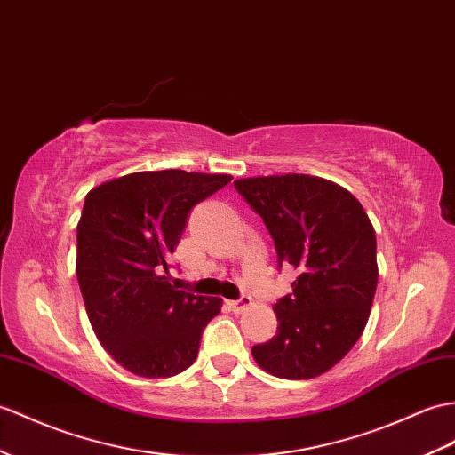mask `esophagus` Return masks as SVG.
Segmentation results:
<instances>
[{
  "instance_id": "34e87169",
  "label": "esophagus",
  "mask_w": 455,
  "mask_h": 455,
  "mask_svg": "<svg viewBox=\"0 0 455 455\" xmlns=\"http://www.w3.org/2000/svg\"><path fill=\"white\" fill-rule=\"evenodd\" d=\"M227 304H228V308L235 312V314H242V312H246L250 306H251V299L250 297H242L238 300H228Z\"/></svg>"
}]
</instances>
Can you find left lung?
Instances as JSON below:
<instances>
[{
    "instance_id": "left-lung-1",
    "label": "left lung",
    "mask_w": 455,
    "mask_h": 455,
    "mask_svg": "<svg viewBox=\"0 0 455 455\" xmlns=\"http://www.w3.org/2000/svg\"><path fill=\"white\" fill-rule=\"evenodd\" d=\"M275 240L279 266H292V294L273 310L277 335L253 345L261 371L312 379L351 351L371 315L376 232L361 202L343 186L310 174L235 180Z\"/></svg>"
}]
</instances>
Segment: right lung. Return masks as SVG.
I'll use <instances>...</instances> for the list:
<instances>
[{
    "label": "right lung",
    "mask_w": 455,
    "mask_h": 455,
    "mask_svg": "<svg viewBox=\"0 0 455 455\" xmlns=\"http://www.w3.org/2000/svg\"><path fill=\"white\" fill-rule=\"evenodd\" d=\"M230 180L145 171L112 178L84 197L76 261L84 310L100 345L128 372L168 378L194 364L223 299L178 291L168 259L189 209Z\"/></svg>",
    "instance_id": "1"
}]
</instances>
